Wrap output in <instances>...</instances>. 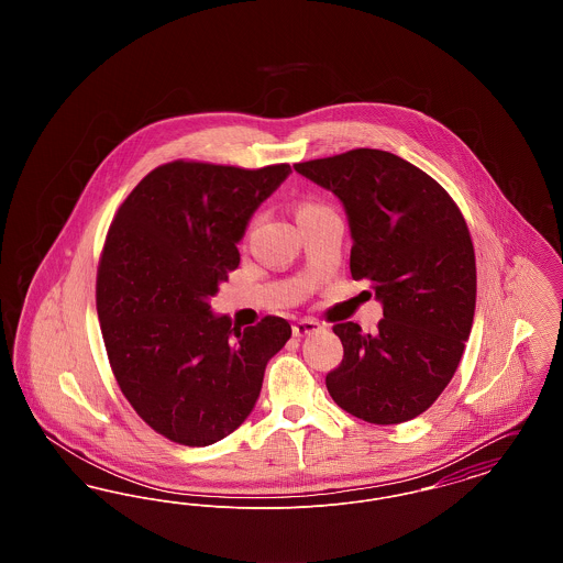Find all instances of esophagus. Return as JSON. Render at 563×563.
Returning a JSON list of instances; mask_svg holds the SVG:
<instances>
[{
    "mask_svg": "<svg viewBox=\"0 0 563 563\" xmlns=\"http://www.w3.org/2000/svg\"><path fill=\"white\" fill-rule=\"evenodd\" d=\"M319 329H321V322L317 321V319H299L294 324V335L295 338H303V335H310V333H314Z\"/></svg>",
    "mask_w": 563,
    "mask_h": 563,
    "instance_id": "esophagus-1",
    "label": "esophagus"
}]
</instances>
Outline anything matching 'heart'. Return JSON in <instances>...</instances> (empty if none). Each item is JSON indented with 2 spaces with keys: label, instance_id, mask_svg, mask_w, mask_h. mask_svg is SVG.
<instances>
[{
  "label": "heart",
  "instance_id": "obj_1",
  "mask_svg": "<svg viewBox=\"0 0 563 563\" xmlns=\"http://www.w3.org/2000/svg\"><path fill=\"white\" fill-rule=\"evenodd\" d=\"M310 209H317V205H310V202H306V205H301V207L297 209V213H301V211H310Z\"/></svg>",
  "mask_w": 563,
  "mask_h": 563
}]
</instances>
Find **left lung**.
Returning a JSON list of instances; mask_svg holds the SVG:
<instances>
[{"mask_svg":"<svg viewBox=\"0 0 563 563\" xmlns=\"http://www.w3.org/2000/svg\"><path fill=\"white\" fill-rule=\"evenodd\" d=\"M294 168L342 200L352 278L372 280L384 306L374 335L356 322L333 327L344 358L327 390L369 424L407 422L445 390L471 335L477 268L466 221L432 177L390 152L361 147Z\"/></svg>","mask_w":563,"mask_h":563,"instance_id":"1","label":"left lung"}]
</instances>
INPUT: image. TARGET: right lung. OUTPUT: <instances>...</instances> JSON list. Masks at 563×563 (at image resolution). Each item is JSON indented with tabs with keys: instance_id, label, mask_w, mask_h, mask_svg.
<instances>
[{
	"instance_id": "add662e5",
	"label": "right lung",
	"mask_w": 563,
	"mask_h": 563,
	"mask_svg": "<svg viewBox=\"0 0 563 563\" xmlns=\"http://www.w3.org/2000/svg\"><path fill=\"white\" fill-rule=\"evenodd\" d=\"M289 173V164L168 162L109 225L97 269L109 365L139 418L175 443L205 448L239 429L291 338L280 317L241 329L209 306L241 264L251 214Z\"/></svg>"
}]
</instances>
